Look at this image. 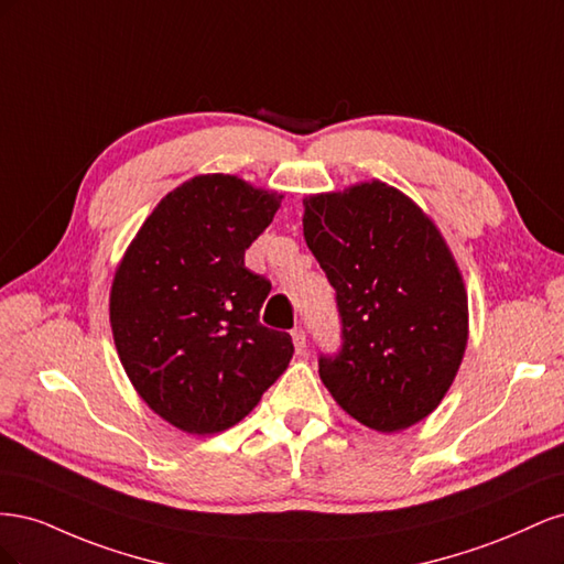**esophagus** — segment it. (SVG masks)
<instances>
[{
	"instance_id": "esophagus-1",
	"label": "esophagus",
	"mask_w": 564,
	"mask_h": 564,
	"mask_svg": "<svg viewBox=\"0 0 564 564\" xmlns=\"http://www.w3.org/2000/svg\"><path fill=\"white\" fill-rule=\"evenodd\" d=\"M292 340H294L296 352H303V350H305V329H303V327H296V329L292 332Z\"/></svg>"
}]
</instances>
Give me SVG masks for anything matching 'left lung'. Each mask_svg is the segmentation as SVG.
I'll return each instance as SVG.
<instances>
[{"label": "left lung", "mask_w": 564, "mask_h": 564, "mask_svg": "<svg viewBox=\"0 0 564 564\" xmlns=\"http://www.w3.org/2000/svg\"><path fill=\"white\" fill-rule=\"evenodd\" d=\"M303 204L305 245L340 322L338 350L319 352V379L367 429H409L445 398L464 360L460 272L433 220L381 181Z\"/></svg>", "instance_id": "left-lung-1"}]
</instances>
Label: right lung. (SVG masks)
Masks as SVG:
<instances>
[{
  "label": "right lung",
  "instance_id": "add662e5",
  "mask_svg": "<svg viewBox=\"0 0 564 564\" xmlns=\"http://www.w3.org/2000/svg\"><path fill=\"white\" fill-rule=\"evenodd\" d=\"M280 202L242 178L197 176L158 204L117 270L119 360L152 412L185 433L242 421L292 360V336L259 319L272 284L245 265Z\"/></svg>",
  "mask_w": 564,
  "mask_h": 564
}]
</instances>
